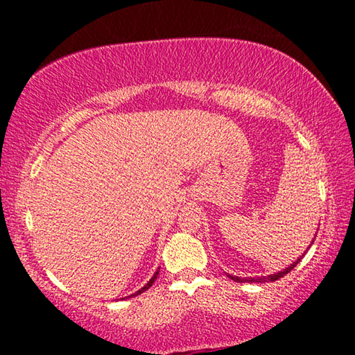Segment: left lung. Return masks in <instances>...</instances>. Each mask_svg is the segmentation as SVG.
Instances as JSON below:
<instances>
[{
	"instance_id": "8db88e82",
	"label": "left lung",
	"mask_w": 355,
	"mask_h": 355,
	"mask_svg": "<svg viewBox=\"0 0 355 355\" xmlns=\"http://www.w3.org/2000/svg\"><path fill=\"white\" fill-rule=\"evenodd\" d=\"M311 244H313V241H311ZM302 258V257H300ZM300 258H297V261H294L291 266H288L286 269H284V271H280V272H277V274H272V275H264V277H249V279H241V277H236V275H228V277H230L232 280H235V282H249V284H252V282H257V284H264V282H275V280H279L280 277H284V275H286L288 272L290 271H293L294 268H296V264L300 261Z\"/></svg>"
}]
</instances>
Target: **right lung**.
<instances>
[{"label":"right lung","mask_w":355,"mask_h":355,"mask_svg":"<svg viewBox=\"0 0 355 355\" xmlns=\"http://www.w3.org/2000/svg\"><path fill=\"white\" fill-rule=\"evenodd\" d=\"M158 274H159V269H158V271H156V272H155V274H153V277H152V279H150V280H148V284H147V285H146V286H144V288H141V290H139V291H136V293H135V294H131V296H137V294H141V293H144V291H146V290H148V288H150V286H152V285H153V282H155V280H156V277H158Z\"/></svg>","instance_id":"right-lung-1"}]
</instances>
